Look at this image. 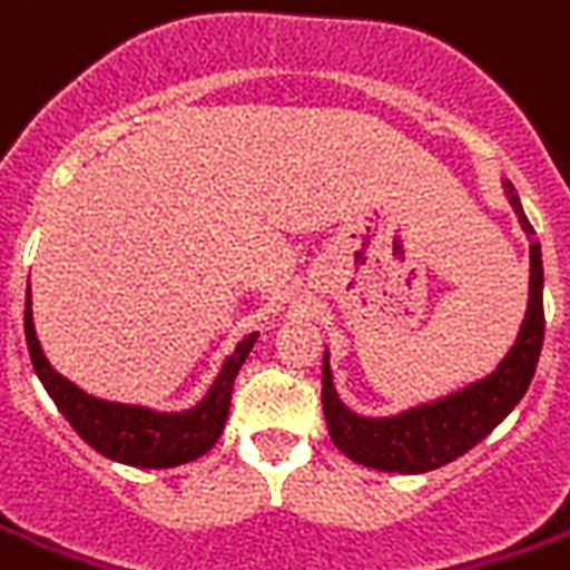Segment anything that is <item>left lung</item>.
<instances>
[{"mask_svg": "<svg viewBox=\"0 0 570 570\" xmlns=\"http://www.w3.org/2000/svg\"><path fill=\"white\" fill-rule=\"evenodd\" d=\"M505 199L518 215L521 230L530 239V293L528 312L521 321V331L514 336L512 350L487 377L468 383L449 396L431 399L412 405L399 415L371 417L352 412L343 399L336 396L334 374H331V355L324 352L321 367V405L327 417V431L334 446L350 455L352 462L377 468V471H396V474H424L443 464L455 462L468 449H474L502 424V417L512 412L528 393L533 371L543 350V255L533 236L521 199L509 180H502Z\"/></svg>", "mask_w": 570, "mask_h": 570, "instance_id": "left-lung-1", "label": "left lung"}]
</instances>
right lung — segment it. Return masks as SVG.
Returning <instances> with one entry per match:
<instances>
[{
  "instance_id": "right-lung-1",
  "label": "right lung",
  "mask_w": 570,
  "mask_h": 570,
  "mask_svg": "<svg viewBox=\"0 0 570 570\" xmlns=\"http://www.w3.org/2000/svg\"><path fill=\"white\" fill-rule=\"evenodd\" d=\"M24 334L33 371L46 386V393L58 405V412L68 417V424L96 452H102L111 462L134 464V468H177V464L196 462L199 455H205L218 443L227 412H230L236 374H239L246 355L253 352L255 340H258V331H255V334L243 336L236 343V350L224 358L208 393L193 409L155 412L146 405H124V402L96 399L83 393L80 386H73L71 381H65L56 367L46 362L40 350V340L33 331L30 293H27L24 308Z\"/></svg>"
}]
</instances>
